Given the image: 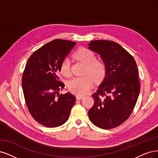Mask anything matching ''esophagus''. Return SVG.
<instances>
[{
	"label": "esophagus",
	"instance_id": "esophagus-1",
	"mask_svg": "<svg viewBox=\"0 0 158 158\" xmlns=\"http://www.w3.org/2000/svg\"><path fill=\"white\" fill-rule=\"evenodd\" d=\"M84 96H85V95H83V94H77L76 95V98H77V100H81V99H82Z\"/></svg>",
	"mask_w": 158,
	"mask_h": 158
}]
</instances>
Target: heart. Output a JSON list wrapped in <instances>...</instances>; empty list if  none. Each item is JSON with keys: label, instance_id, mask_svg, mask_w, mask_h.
I'll list each match as a JSON object with an SVG mask.
<instances>
[{"label": "heart", "instance_id": "1", "mask_svg": "<svg viewBox=\"0 0 158 158\" xmlns=\"http://www.w3.org/2000/svg\"><path fill=\"white\" fill-rule=\"evenodd\" d=\"M75 58L86 64L85 74H90L96 80L102 79L106 72L105 64L96 60L95 54L90 50L81 48L75 53ZM60 72L65 77L70 75V62L68 58H64L60 65ZM85 75L83 77H76L68 82L69 89L77 94H85L92 88L94 80L91 76Z\"/></svg>", "mask_w": 158, "mask_h": 158}]
</instances>
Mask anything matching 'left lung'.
I'll return each instance as SVG.
<instances>
[{"label":"left lung","mask_w":158,"mask_h":158,"mask_svg":"<svg viewBox=\"0 0 158 158\" xmlns=\"http://www.w3.org/2000/svg\"><path fill=\"white\" fill-rule=\"evenodd\" d=\"M89 48L100 55L106 65V75L93 94L89 119L99 128L110 129L121 125L133 112L140 93L136 64L133 56L118 43L96 40Z\"/></svg>","instance_id":"1"}]
</instances>
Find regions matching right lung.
I'll list each match as a JSON object with an SVG mask.
<instances>
[{
	"mask_svg": "<svg viewBox=\"0 0 158 158\" xmlns=\"http://www.w3.org/2000/svg\"><path fill=\"white\" fill-rule=\"evenodd\" d=\"M75 44L70 40H52L31 55L23 71L22 88L29 113L49 128L65 123L75 102L73 94H60L65 85L58 75L61 62Z\"/></svg>",
	"mask_w": 158,
	"mask_h": 158,
	"instance_id": "1",
	"label": "right lung"
}]
</instances>
